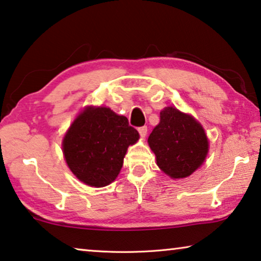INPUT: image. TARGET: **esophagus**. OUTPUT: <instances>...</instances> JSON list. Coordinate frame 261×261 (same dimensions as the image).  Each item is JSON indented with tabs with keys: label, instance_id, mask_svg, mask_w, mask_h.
I'll return each mask as SVG.
<instances>
[{
	"label": "esophagus",
	"instance_id": "34e87169",
	"mask_svg": "<svg viewBox=\"0 0 261 261\" xmlns=\"http://www.w3.org/2000/svg\"><path fill=\"white\" fill-rule=\"evenodd\" d=\"M138 132H139V135L142 136V137H145L146 134H147V126L138 127Z\"/></svg>",
	"mask_w": 261,
	"mask_h": 261
}]
</instances>
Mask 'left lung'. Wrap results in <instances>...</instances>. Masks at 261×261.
Wrapping results in <instances>:
<instances>
[{
    "label": "left lung",
    "instance_id": "8db88e82",
    "mask_svg": "<svg viewBox=\"0 0 261 261\" xmlns=\"http://www.w3.org/2000/svg\"><path fill=\"white\" fill-rule=\"evenodd\" d=\"M156 165L173 179L192 174L208 153V139L201 124L173 107L160 113V123L148 137Z\"/></svg>",
    "mask_w": 261,
    "mask_h": 261
}]
</instances>
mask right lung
<instances>
[{"instance_id":"obj_1","label":"right lung","mask_w":261,"mask_h":261,"mask_svg":"<svg viewBox=\"0 0 261 261\" xmlns=\"http://www.w3.org/2000/svg\"><path fill=\"white\" fill-rule=\"evenodd\" d=\"M138 138V131L124 116L102 107L87 108L65 136L64 155L79 180L105 187L118 175L127 147Z\"/></svg>"}]
</instances>
